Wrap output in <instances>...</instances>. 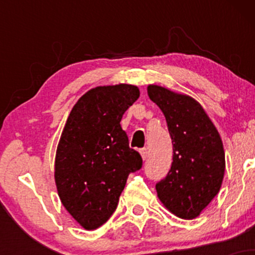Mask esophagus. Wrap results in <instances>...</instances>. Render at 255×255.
Masks as SVG:
<instances>
[{"label": "esophagus", "mask_w": 255, "mask_h": 255, "mask_svg": "<svg viewBox=\"0 0 255 255\" xmlns=\"http://www.w3.org/2000/svg\"><path fill=\"white\" fill-rule=\"evenodd\" d=\"M140 154H141V158L142 159H147V157H148V151H147V148L146 147H144V148H141V150H140Z\"/></svg>", "instance_id": "34e87169"}]
</instances>
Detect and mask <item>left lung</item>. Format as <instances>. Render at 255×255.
Masks as SVG:
<instances>
[{
	"mask_svg": "<svg viewBox=\"0 0 255 255\" xmlns=\"http://www.w3.org/2000/svg\"><path fill=\"white\" fill-rule=\"evenodd\" d=\"M148 97L164 114L172 140L171 168L156 184L159 200L178 218L194 219L218 194L225 153L217 128L191 96L148 85Z\"/></svg>",
	"mask_w": 255,
	"mask_h": 255,
	"instance_id": "1",
	"label": "left lung"
}]
</instances>
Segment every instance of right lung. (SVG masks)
Listing matches in <instances>:
<instances>
[{
  "label": "right lung",
  "mask_w": 255,
  "mask_h": 255,
  "mask_svg": "<svg viewBox=\"0 0 255 255\" xmlns=\"http://www.w3.org/2000/svg\"><path fill=\"white\" fill-rule=\"evenodd\" d=\"M139 96V89L129 84L91 89L64 125L55 157V183L61 203L84 229H97L110 218L128 175L141 168V157L129 148L120 125Z\"/></svg>",
  "instance_id": "right-lung-1"
}]
</instances>
